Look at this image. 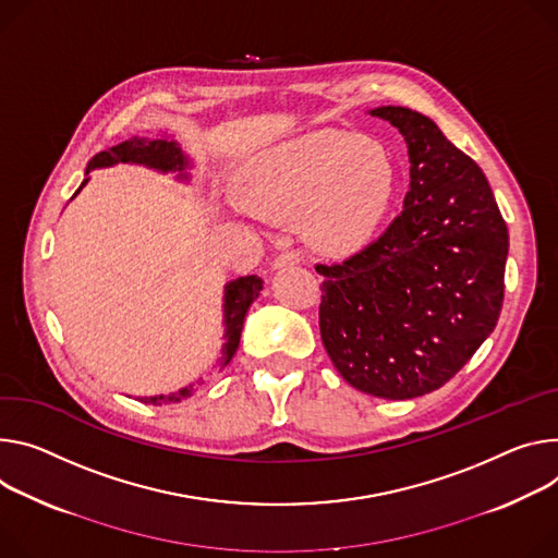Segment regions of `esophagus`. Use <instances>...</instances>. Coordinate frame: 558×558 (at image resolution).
<instances>
[{
    "label": "esophagus",
    "mask_w": 558,
    "mask_h": 558,
    "mask_svg": "<svg viewBox=\"0 0 558 558\" xmlns=\"http://www.w3.org/2000/svg\"><path fill=\"white\" fill-rule=\"evenodd\" d=\"M302 260V253L298 248H289V251H282L276 256L274 260V267H289V265H298Z\"/></svg>",
    "instance_id": "1"
}]
</instances>
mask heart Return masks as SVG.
I'll return each mask as SVG.
<instances>
[{
    "label": "heart",
    "instance_id": "b5f03b06",
    "mask_svg": "<svg viewBox=\"0 0 558 558\" xmlns=\"http://www.w3.org/2000/svg\"><path fill=\"white\" fill-rule=\"evenodd\" d=\"M396 191L398 167L389 150L336 131L280 142L240 173L248 207L271 216L302 214L305 231L331 246L365 238L389 211Z\"/></svg>",
    "mask_w": 558,
    "mask_h": 558
}]
</instances>
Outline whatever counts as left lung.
<instances>
[{"mask_svg": "<svg viewBox=\"0 0 558 558\" xmlns=\"http://www.w3.org/2000/svg\"><path fill=\"white\" fill-rule=\"evenodd\" d=\"M372 116L404 135L410 191L374 242L316 267L320 338L351 387L404 400L442 387L494 331L510 242L483 171L429 118Z\"/></svg>", "mask_w": 558, "mask_h": 558, "instance_id": "1", "label": "left lung"}]
</instances>
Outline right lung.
Wrapping results in <instances>:
<instances>
[{
  "label": "right lung",
  "instance_id": "obj_1",
  "mask_svg": "<svg viewBox=\"0 0 558 558\" xmlns=\"http://www.w3.org/2000/svg\"><path fill=\"white\" fill-rule=\"evenodd\" d=\"M118 162H140V165L156 167V169H162V171H173V169L182 171L189 165L175 142L131 137V140H124V142H120V144H116L107 150H99V154H95L88 162V171L97 169V167H111V165H118ZM260 289H263V278H258V276H244V278H238V280L227 284V293H225V318H227L225 338H227V342H225V351H222L225 353V365L231 361V356L240 344L244 316L251 307V302L260 295ZM191 389H182V391H178L173 396H167V398L158 396V398H150V400H144V402H178L182 398H189Z\"/></svg>",
  "mask_w": 558,
  "mask_h": 558
}]
</instances>
